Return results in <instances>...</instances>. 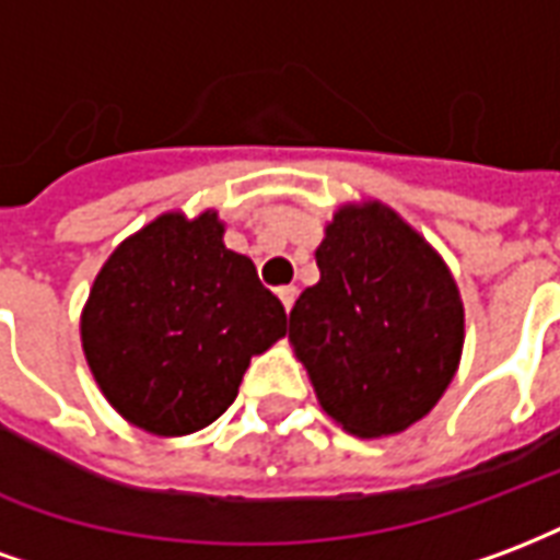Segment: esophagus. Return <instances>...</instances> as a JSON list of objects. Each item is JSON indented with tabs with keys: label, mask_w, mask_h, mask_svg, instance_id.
<instances>
[{
	"label": "esophagus",
	"mask_w": 560,
	"mask_h": 560,
	"mask_svg": "<svg viewBox=\"0 0 560 560\" xmlns=\"http://www.w3.org/2000/svg\"><path fill=\"white\" fill-rule=\"evenodd\" d=\"M279 300H281V305L291 312L293 300H296V288H293V284H284V288H279Z\"/></svg>",
	"instance_id": "obj_1"
}]
</instances>
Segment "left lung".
<instances>
[{
  "label": "left lung",
  "mask_w": 560,
  "mask_h": 560,
  "mask_svg": "<svg viewBox=\"0 0 560 560\" xmlns=\"http://www.w3.org/2000/svg\"><path fill=\"white\" fill-rule=\"evenodd\" d=\"M315 257L320 281L300 293L288 332L317 399L360 438L408 429L456 375V281L381 203L339 209Z\"/></svg>",
  "instance_id": "left-lung-1"
}]
</instances>
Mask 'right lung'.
Masks as SVG:
<instances>
[{
	"mask_svg": "<svg viewBox=\"0 0 560 560\" xmlns=\"http://www.w3.org/2000/svg\"><path fill=\"white\" fill-rule=\"evenodd\" d=\"M215 212L161 215L116 248L83 312V351L128 422L188 434L236 399L252 357L288 332L255 264L221 243Z\"/></svg>",
	"mask_w": 560,
	"mask_h": 560,
	"instance_id": "add662e5",
	"label": "right lung"
}]
</instances>
